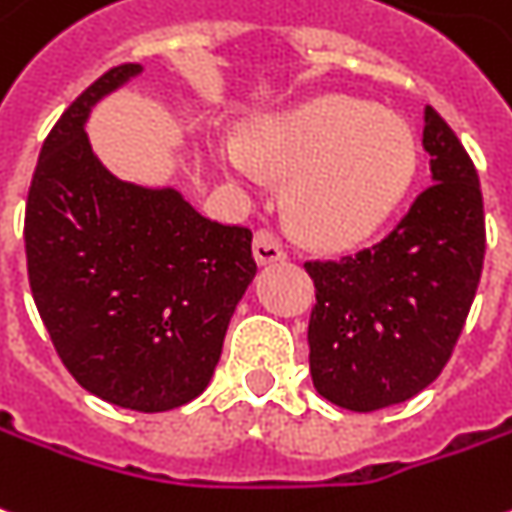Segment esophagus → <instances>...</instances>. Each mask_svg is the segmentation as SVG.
I'll return each instance as SVG.
<instances>
[{"instance_id": "1", "label": "esophagus", "mask_w": 512, "mask_h": 512, "mask_svg": "<svg viewBox=\"0 0 512 512\" xmlns=\"http://www.w3.org/2000/svg\"><path fill=\"white\" fill-rule=\"evenodd\" d=\"M252 249H255V260L260 263V266H266V263H277V260H285L282 241L271 230H257L255 241H252Z\"/></svg>"}]
</instances>
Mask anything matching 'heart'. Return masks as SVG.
<instances>
[{"instance_id":"obj_1","label":"heart","mask_w":512,"mask_h":512,"mask_svg":"<svg viewBox=\"0 0 512 512\" xmlns=\"http://www.w3.org/2000/svg\"><path fill=\"white\" fill-rule=\"evenodd\" d=\"M224 169L252 182L257 169L288 182V213L310 244L349 249L391 219L416 174V144L388 110L327 96L263 121L244 146L219 152Z\"/></svg>"}]
</instances>
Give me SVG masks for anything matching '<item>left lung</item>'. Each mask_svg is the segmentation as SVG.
<instances>
[{
    "label": "left lung",
    "mask_w": 512,
    "mask_h": 512,
    "mask_svg": "<svg viewBox=\"0 0 512 512\" xmlns=\"http://www.w3.org/2000/svg\"><path fill=\"white\" fill-rule=\"evenodd\" d=\"M432 185L380 244L307 260L310 377L332 405L371 413L438 380L455 352L485 260L477 169L446 121L424 110Z\"/></svg>",
    "instance_id": "obj_1"
}]
</instances>
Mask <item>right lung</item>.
Segmentation results:
<instances>
[{
	"label": "right lung",
	"mask_w": 512,
	"mask_h": 512,
	"mask_svg": "<svg viewBox=\"0 0 512 512\" xmlns=\"http://www.w3.org/2000/svg\"><path fill=\"white\" fill-rule=\"evenodd\" d=\"M138 63L91 82L46 135L24 249L35 307L69 374L110 405L163 413L205 391L257 271L252 230L196 213L177 191L116 180L82 124Z\"/></svg>",
	"instance_id": "obj_1"
}]
</instances>
